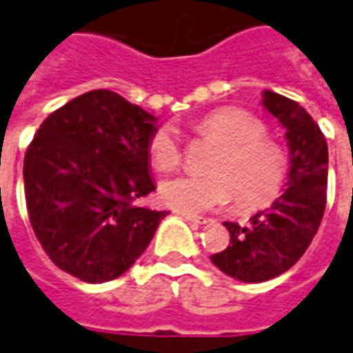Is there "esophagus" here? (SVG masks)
I'll list each match as a JSON object with an SVG mask.
<instances>
[{
  "label": "esophagus",
  "instance_id": "obj_1",
  "mask_svg": "<svg viewBox=\"0 0 353 353\" xmlns=\"http://www.w3.org/2000/svg\"><path fill=\"white\" fill-rule=\"evenodd\" d=\"M179 214H181L182 219H186V221L194 222V224H207V219H203V216H197V214H192V212H184V211H179Z\"/></svg>",
  "mask_w": 353,
  "mask_h": 353
}]
</instances>
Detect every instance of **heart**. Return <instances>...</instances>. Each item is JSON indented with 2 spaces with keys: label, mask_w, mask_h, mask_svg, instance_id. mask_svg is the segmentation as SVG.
Instances as JSON below:
<instances>
[{
  "label": "heart",
  "mask_w": 353,
  "mask_h": 353,
  "mask_svg": "<svg viewBox=\"0 0 353 353\" xmlns=\"http://www.w3.org/2000/svg\"><path fill=\"white\" fill-rule=\"evenodd\" d=\"M197 132L221 144L207 163L209 174H182L159 186V197L176 211L203 212L236 199L237 209L254 211L272 203L287 181L285 150L266 134L261 119L239 108L214 110L199 119ZM156 169L169 172L182 161L179 132L159 125L148 141Z\"/></svg>",
  "instance_id": "b5f03b06"
}]
</instances>
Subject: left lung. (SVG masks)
<instances>
[{"label":"left lung","instance_id":"8db88e82","mask_svg":"<svg viewBox=\"0 0 353 353\" xmlns=\"http://www.w3.org/2000/svg\"><path fill=\"white\" fill-rule=\"evenodd\" d=\"M262 106L285 127L289 176L285 192L249 224L224 222L230 245L211 261L226 276L261 283L294 266L312 243L327 203L329 152L319 125L299 102L274 91L262 92Z\"/></svg>","mask_w":353,"mask_h":353}]
</instances>
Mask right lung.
<instances>
[{
	"label": "right lung",
	"instance_id": "add662e5",
	"mask_svg": "<svg viewBox=\"0 0 353 353\" xmlns=\"http://www.w3.org/2000/svg\"><path fill=\"white\" fill-rule=\"evenodd\" d=\"M156 121L97 89L39 125L24 156V194L37 241L62 272L104 283L146 251L167 214L137 205L156 190L148 152Z\"/></svg>",
	"mask_w": 353,
	"mask_h": 353
}]
</instances>
